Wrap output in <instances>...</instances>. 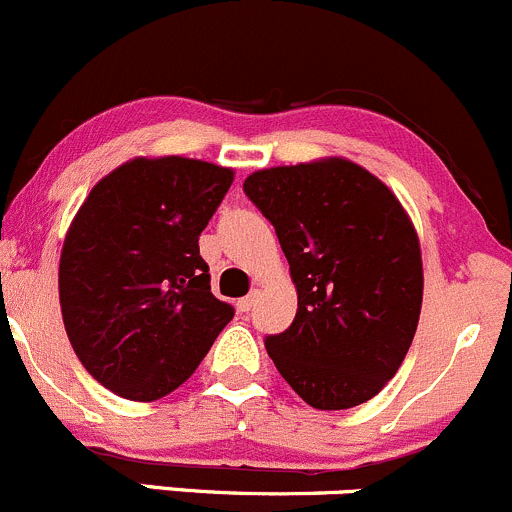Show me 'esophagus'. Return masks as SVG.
Returning <instances> with one entry per match:
<instances>
[{
	"label": "esophagus",
	"mask_w": 512,
	"mask_h": 512,
	"mask_svg": "<svg viewBox=\"0 0 512 512\" xmlns=\"http://www.w3.org/2000/svg\"><path fill=\"white\" fill-rule=\"evenodd\" d=\"M254 303H256V293H251L246 295V298H241L239 303H236V308H239V313H249V310L254 308Z\"/></svg>",
	"instance_id": "1"
}]
</instances>
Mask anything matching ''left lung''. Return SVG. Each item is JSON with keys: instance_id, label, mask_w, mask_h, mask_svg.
Segmentation results:
<instances>
[{"instance_id": "left-lung-1", "label": "left lung", "mask_w": 512, "mask_h": 512, "mask_svg": "<svg viewBox=\"0 0 512 512\" xmlns=\"http://www.w3.org/2000/svg\"><path fill=\"white\" fill-rule=\"evenodd\" d=\"M244 192L276 229L298 288L293 323L266 337L273 365L315 409L372 399L412 345L424 293L399 199L337 157L254 172Z\"/></svg>"}]
</instances>
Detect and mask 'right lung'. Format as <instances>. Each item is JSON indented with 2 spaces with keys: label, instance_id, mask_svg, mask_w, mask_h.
Instances as JSON below:
<instances>
[{
  "label": "right lung",
  "instance_id": "add662e5",
  "mask_svg": "<svg viewBox=\"0 0 512 512\" xmlns=\"http://www.w3.org/2000/svg\"><path fill=\"white\" fill-rule=\"evenodd\" d=\"M231 179L212 162L138 157L78 209L59 266L63 325L81 365L118 397L170 394L234 318L199 256Z\"/></svg>",
  "mask_w": 512,
  "mask_h": 512
}]
</instances>
